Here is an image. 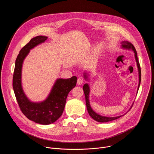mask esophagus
Segmentation results:
<instances>
[{"label":"esophagus","instance_id":"1","mask_svg":"<svg viewBox=\"0 0 154 154\" xmlns=\"http://www.w3.org/2000/svg\"><path fill=\"white\" fill-rule=\"evenodd\" d=\"M83 80L82 79L79 78V79H77V84H78V85H82V84L83 83Z\"/></svg>","mask_w":154,"mask_h":154}]
</instances>
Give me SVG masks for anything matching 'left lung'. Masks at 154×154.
<instances>
[{
  "label": "left lung",
  "mask_w": 154,
  "mask_h": 154,
  "mask_svg": "<svg viewBox=\"0 0 154 154\" xmlns=\"http://www.w3.org/2000/svg\"><path fill=\"white\" fill-rule=\"evenodd\" d=\"M121 46L122 48L124 49H131L135 53V60L137 61V67H138V74H139V83H138V90H139L140 88V85L141 83V68H140V63L138 59V57H137V51L135 48V47L134 46V45L131 44V42H128V41H122L121 42ZM86 73L84 74V77L85 78V79H86ZM83 91L85 93V100H86V108H87V110L90 116L95 121L99 122H109V121H112L113 120H115L116 119L119 118L120 117L124 116V115L119 116H116V117H106V116H101L97 113H96L93 109H92V108L91 107L90 103V100H89V94H90V86L88 85V84H85L83 85Z\"/></svg>",
  "instance_id": "left-lung-1"
}]
</instances>
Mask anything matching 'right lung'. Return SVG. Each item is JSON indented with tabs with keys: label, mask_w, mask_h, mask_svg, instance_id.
<instances>
[{
	"label": "right lung",
	"mask_w": 154,
	"mask_h": 154,
	"mask_svg": "<svg viewBox=\"0 0 154 154\" xmlns=\"http://www.w3.org/2000/svg\"><path fill=\"white\" fill-rule=\"evenodd\" d=\"M47 39L48 37L45 36H36L21 49L16 60L13 77V90L21 112L29 119L43 125L54 123L61 116L67 96L77 83L75 76L66 79H58L45 100L33 102L27 97L21 84L22 66L24 60L30 49L45 42Z\"/></svg>",
	"instance_id": "obj_1"
}]
</instances>
